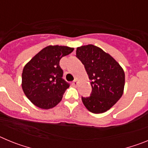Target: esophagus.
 I'll return each instance as SVG.
<instances>
[{
    "label": "esophagus",
    "instance_id": "obj_1",
    "mask_svg": "<svg viewBox=\"0 0 148 148\" xmlns=\"http://www.w3.org/2000/svg\"><path fill=\"white\" fill-rule=\"evenodd\" d=\"M77 84H78V81H77V79H75V80L73 81V85H77Z\"/></svg>",
    "mask_w": 148,
    "mask_h": 148
}]
</instances>
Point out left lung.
Listing matches in <instances>:
<instances>
[{"label":"left lung","instance_id":"left-lung-1","mask_svg":"<svg viewBox=\"0 0 148 148\" xmlns=\"http://www.w3.org/2000/svg\"><path fill=\"white\" fill-rule=\"evenodd\" d=\"M76 57L84 65L92 87L90 96L82 97L83 104L91 113H104L122 95L125 72L112 56L92 44L77 48Z\"/></svg>","mask_w":148,"mask_h":148}]
</instances>
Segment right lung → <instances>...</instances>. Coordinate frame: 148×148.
<instances>
[{
    "label": "right lung",
    "instance_id": "obj_1",
    "mask_svg": "<svg viewBox=\"0 0 148 148\" xmlns=\"http://www.w3.org/2000/svg\"><path fill=\"white\" fill-rule=\"evenodd\" d=\"M74 50L66 46H48L35 55L24 66L22 89L32 104L41 109L56 107L70 84L62 78L59 65L62 57Z\"/></svg>",
    "mask_w": 148,
    "mask_h": 148
}]
</instances>
